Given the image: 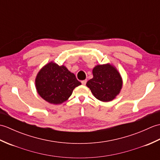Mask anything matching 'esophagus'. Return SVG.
<instances>
[{"label": "esophagus", "mask_w": 160, "mask_h": 160, "mask_svg": "<svg viewBox=\"0 0 160 160\" xmlns=\"http://www.w3.org/2000/svg\"><path fill=\"white\" fill-rule=\"evenodd\" d=\"M87 80H82V82H81V83H82L83 85H85L86 84V83H87Z\"/></svg>", "instance_id": "obj_1"}]
</instances>
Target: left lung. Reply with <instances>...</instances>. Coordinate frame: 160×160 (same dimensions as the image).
I'll use <instances>...</instances> for the list:
<instances>
[{"instance_id": "obj_1", "label": "left lung", "mask_w": 160, "mask_h": 160, "mask_svg": "<svg viewBox=\"0 0 160 160\" xmlns=\"http://www.w3.org/2000/svg\"><path fill=\"white\" fill-rule=\"evenodd\" d=\"M93 78L87 82L98 100L109 102L120 93L122 80L120 73L110 64L98 65L93 69Z\"/></svg>"}]
</instances>
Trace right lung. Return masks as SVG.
Here are the masks:
<instances>
[{"label":"right lung","mask_w":160,"mask_h":160,"mask_svg":"<svg viewBox=\"0 0 160 160\" xmlns=\"http://www.w3.org/2000/svg\"><path fill=\"white\" fill-rule=\"evenodd\" d=\"M80 84L75 75L65 67L52 62L44 67L36 78L38 94L47 102L54 104L66 101L75 88Z\"/></svg>","instance_id":"1"}]
</instances>
